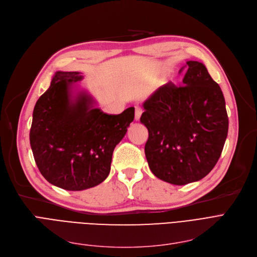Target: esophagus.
Instances as JSON below:
<instances>
[{"mask_svg":"<svg viewBox=\"0 0 257 257\" xmlns=\"http://www.w3.org/2000/svg\"><path fill=\"white\" fill-rule=\"evenodd\" d=\"M141 114H142V108L139 106H136V108H135V120L136 121H138L140 119Z\"/></svg>","mask_w":257,"mask_h":257,"instance_id":"34e87169","label":"esophagus"}]
</instances>
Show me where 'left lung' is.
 Here are the masks:
<instances>
[{
    "label": "left lung",
    "mask_w": 257,
    "mask_h": 257,
    "mask_svg": "<svg viewBox=\"0 0 257 257\" xmlns=\"http://www.w3.org/2000/svg\"><path fill=\"white\" fill-rule=\"evenodd\" d=\"M186 64L184 85L169 81L159 88L143 102L140 118L149 131L144 151L152 173L174 185L199 181L211 172L229 125L219 85L204 64Z\"/></svg>",
    "instance_id": "obj_1"
}]
</instances>
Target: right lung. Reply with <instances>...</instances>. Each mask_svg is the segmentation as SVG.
<instances>
[{"label":"right lung","mask_w":257,"mask_h":257,"mask_svg":"<svg viewBox=\"0 0 257 257\" xmlns=\"http://www.w3.org/2000/svg\"><path fill=\"white\" fill-rule=\"evenodd\" d=\"M79 72L57 71L36 101L30 145L36 165L51 184L78 191L103 182L111 170L115 146L135 117L133 106L119 115L95 107L87 92L73 95Z\"/></svg>","instance_id":"right-lung-1"}]
</instances>
